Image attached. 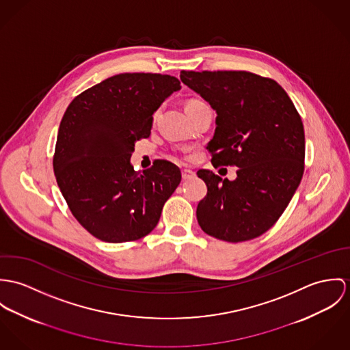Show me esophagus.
Returning <instances> with one entry per match:
<instances>
[{"label": "esophagus", "mask_w": 350, "mask_h": 350, "mask_svg": "<svg viewBox=\"0 0 350 350\" xmlns=\"http://www.w3.org/2000/svg\"><path fill=\"white\" fill-rule=\"evenodd\" d=\"M181 176H183V180H184V181H187V180L193 178L194 172L193 170H191V169H184V170L181 172Z\"/></svg>", "instance_id": "esophagus-1"}]
</instances>
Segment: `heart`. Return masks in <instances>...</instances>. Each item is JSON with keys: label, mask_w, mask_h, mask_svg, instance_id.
Returning <instances> with one entry per match:
<instances>
[{"label": "heart", "mask_w": 350, "mask_h": 350, "mask_svg": "<svg viewBox=\"0 0 350 350\" xmlns=\"http://www.w3.org/2000/svg\"><path fill=\"white\" fill-rule=\"evenodd\" d=\"M202 106H205V103L202 102V100H200V99H189L187 103H185V110L187 111H192L194 109H198V107H202Z\"/></svg>", "instance_id": "1"}]
</instances>
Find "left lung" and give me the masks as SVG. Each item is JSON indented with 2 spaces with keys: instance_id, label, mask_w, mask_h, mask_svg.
Masks as SVG:
<instances>
[{
  "instance_id": "1",
  "label": "left lung",
  "mask_w": 350,
  "mask_h": 350,
  "mask_svg": "<svg viewBox=\"0 0 350 350\" xmlns=\"http://www.w3.org/2000/svg\"><path fill=\"white\" fill-rule=\"evenodd\" d=\"M180 78L217 113L206 146L213 166L237 167L233 181L197 172L208 188L196 211L201 230L230 243L267 232L305 170V131L294 103L275 80L247 71H181Z\"/></svg>"
}]
</instances>
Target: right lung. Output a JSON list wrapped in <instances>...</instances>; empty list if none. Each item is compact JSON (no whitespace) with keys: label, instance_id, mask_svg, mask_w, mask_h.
<instances>
[{"label":"right lung","instance_id":"1","mask_svg":"<svg viewBox=\"0 0 350 350\" xmlns=\"http://www.w3.org/2000/svg\"><path fill=\"white\" fill-rule=\"evenodd\" d=\"M181 88L170 75L126 72L83 91L60 122L53 170L79 223L107 243L138 240L158 224L180 169L157 159L144 173L130 163L135 141L149 138L153 114Z\"/></svg>","mask_w":350,"mask_h":350}]
</instances>
